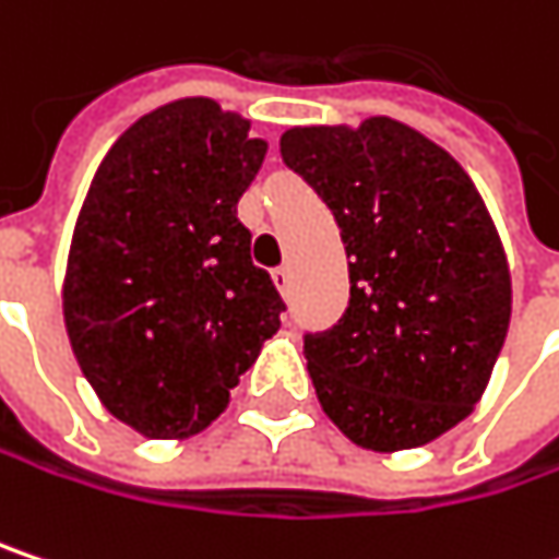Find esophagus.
<instances>
[{"instance_id":"obj_1","label":"esophagus","mask_w":559,"mask_h":559,"mask_svg":"<svg viewBox=\"0 0 559 559\" xmlns=\"http://www.w3.org/2000/svg\"><path fill=\"white\" fill-rule=\"evenodd\" d=\"M272 281H275L278 290H287V287H290V269H287V265H278V269L272 272Z\"/></svg>"}]
</instances>
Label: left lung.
<instances>
[{
  "mask_svg": "<svg viewBox=\"0 0 559 559\" xmlns=\"http://www.w3.org/2000/svg\"><path fill=\"white\" fill-rule=\"evenodd\" d=\"M281 159L323 198L348 255L342 320L304 335L323 413L371 451L429 444L480 403L512 317L480 191L393 118L284 130Z\"/></svg>",
  "mask_w": 559,
  "mask_h": 559,
  "instance_id": "obj_1",
  "label": "left lung"
}]
</instances>
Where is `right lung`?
I'll return each mask as SVG.
<instances>
[{
	"label": "right lung",
	"instance_id": "obj_1",
	"mask_svg": "<svg viewBox=\"0 0 559 559\" xmlns=\"http://www.w3.org/2000/svg\"><path fill=\"white\" fill-rule=\"evenodd\" d=\"M265 150L246 118L178 98L130 124L88 185L63 320L105 409L146 438L207 429L278 332L284 300L236 217Z\"/></svg>",
	"mask_w": 559,
	"mask_h": 559
}]
</instances>
